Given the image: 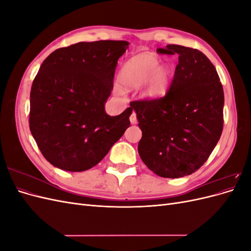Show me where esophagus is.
<instances>
[{"label":"esophagus","instance_id":"esophagus-1","mask_svg":"<svg viewBox=\"0 0 251 251\" xmlns=\"http://www.w3.org/2000/svg\"><path fill=\"white\" fill-rule=\"evenodd\" d=\"M130 121H131L132 125H136V124H137V117H136V113H135V112H133V113L131 114Z\"/></svg>","mask_w":251,"mask_h":251}]
</instances>
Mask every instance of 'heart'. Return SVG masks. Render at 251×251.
Here are the masks:
<instances>
[{
    "instance_id": "obj_1",
    "label": "heart",
    "mask_w": 251,
    "mask_h": 251,
    "mask_svg": "<svg viewBox=\"0 0 251 251\" xmlns=\"http://www.w3.org/2000/svg\"><path fill=\"white\" fill-rule=\"evenodd\" d=\"M160 64L161 59L155 53H139L121 67L118 74L119 85L126 89L140 87L141 100H158L168 91L172 74L168 65Z\"/></svg>"
}]
</instances>
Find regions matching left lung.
I'll use <instances>...</instances> for the list:
<instances>
[{
    "instance_id": "obj_1",
    "label": "left lung",
    "mask_w": 251,
    "mask_h": 251,
    "mask_svg": "<svg viewBox=\"0 0 251 251\" xmlns=\"http://www.w3.org/2000/svg\"><path fill=\"white\" fill-rule=\"evenodd\" d=\"M162 54H178L165 96L130 103L142 137V161L163 178H181L207 160L223 130L224 92L215 66L197 49L168 45Z\"/></svg>"
}]
</instances>
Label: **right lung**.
<instances>
[{"label":"right lung","instance_id":"1","mask_svg":"<svg viewBox=\"0 0 251 251\" xmlns=\"http://www.w3.org/2000/svg\"><path fill=\"white\" fill-rule=\"evenodd\" d=\"M126 41L80 42L44 60L30 92L29 127L52 165L82 172L100 163L130 126L133 109L110 116L115 68Z\"/></svg>","mask_w":251,"mask_h":251}]
</instances>
